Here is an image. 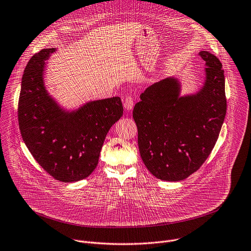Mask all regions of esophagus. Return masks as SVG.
I'll use <instances>...</instances> for the list:
<instances>
[{
    "mask_svg": "<svg viewBox=\"0 0 251 251\" xmlns=\"http://www.w3.org/2000/svg\"><path fill=\"white\" fill-rule=\"evenodd\" d=\"M123 105L125 107V109L127 110H131L133 108V105H134V99L131 97V96H127L124 100V102H123Z\"/></svg>",
    "mask_w": 251,
    "mask_h": 251,
    "instance_id": "1",
    "label": "esophagus"
}]
</instances>
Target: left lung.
Here are the masks:
<instances>
[{
	"mask_svg": "<svg viewBox=\"0 0 251 251\" xmlns=\"http://www.w3.org/2000/svg\"><path fill=\"white\" fill-rule=\"evenodd\" d=\"M205 61V80L196 94L181 96L175 77L150 86L135 104L141 157L157 179L177 182L188 178L211 153L223 125L227 100L222 63L212 53Z\"/></svg>",
	"mask_w": 251,
	"mask_h": 251,
	"instance_id": "1",
	"label": "left lung"
}]
</instances>
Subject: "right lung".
Instances as JSON below:
<instances>
[{
	"instance_id": "right-lung-1",
	"label": "right lung",
	"mask_w": 251,
	"mask_h": 251,
	"mask_svg": "<svg viewBox=\"0 0 251 251\" xmlns=\"http://www.w3.org/2000/svg\"><path fill=\"white\" fill-rule=\"evenodd\" d=\"M55 48L43 49L28 61L21 81L18 124L27 149L55 180L73 183L90 176L99 163L107 132L123 114L119 97L61 107L44 82L46 60Z\"/></svg>"
}]
</instances>
